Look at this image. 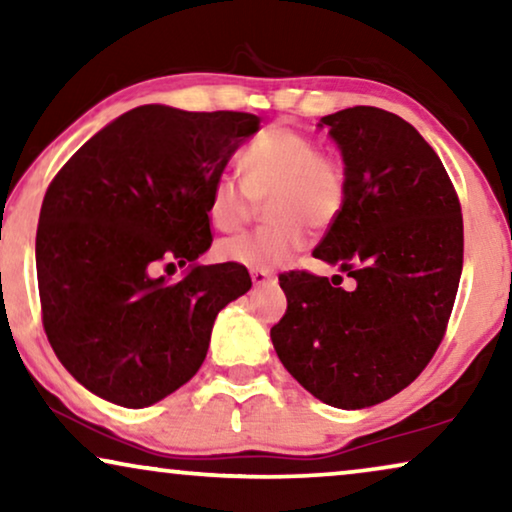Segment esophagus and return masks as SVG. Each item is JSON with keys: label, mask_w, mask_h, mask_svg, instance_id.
Returning a JSON list of instances; mask_svg holds the SVG:
<instances>
[{"label": "esophagus", "mask_w": 512, "mask_h": 512, "mask_svg": "<svg viewBox=\"0 0 512 512\" xmlns=\"http://www.w3.org/2000/svg\"><path fill=\"white\" fill-rule=\"evenodd\" d=\"M251 282H254V286H265V284H275L277 277L268 270H251Z\"/></svg>", "instance_id": "esophagus-1"}]
</instances>
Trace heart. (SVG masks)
<instances>
[{
  "instance_id": "heart-1",
  "label": "heart",
  "mask_w": 512,
  "mask_h": 512,
  "mask_svg": "<svg viewBox=\"0 0 512 512\" xmlns=\"http://www.w3.org/2000/svg\"><path fill=\"white\" fill-rule=\"evenodd\" d=\"M242 181L221 174L209 188L207 214L221 233H235L265 202L268 223L219 244L223 261L270 270L305 247L307 226L324 230L347 202V172L303 130L268 125L244 146L237 160Z\"/></svg>"
}]
</instances>
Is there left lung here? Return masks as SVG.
Wrapping results in <instances>:
<instances>
[{
	"instance_id": "obj_1",
	"label": "left lung",
	"mask_w": 512,
	"mask_h": 512,
	"mask_svg": "<svg viewBox=\"0 0 512 512\" xmlns=\"http://www.w3.org/2000/svg\"><path fill=\"white\" fill-rule=\"evenodd\" d=\"M319 128L340 146L347 202L314 258L340 265L356 286L345 291L340 275L331 282L307 270L279 275L289 307L270 338L312 396L359 410L417 380L443 342L464 265V219L436 151L401 116L352 107Z\"/></svg>"
}]
</instances>
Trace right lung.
Wrapping results in <instances>:
<instances>
[{
    "mask_svg": "<svg viewBox=\"0 0 512 512\" xmlns=\"http://www.w3.org/2000/svg\"><path fill=\"white\" fill-rule=\"evenodd\" d=\"M261 118L144 104L90 137L55 174L37 228L41 321L93 394L146 408L198 373L216 314L251 289L244 265H198L207 200ZM192 263L179 283L158 264Z\"/></svg>",
    "mask_w": 512,
    "mask_h": 512,
    "instance_id": "1",
    "label": "right lung"
}]
</instances>
